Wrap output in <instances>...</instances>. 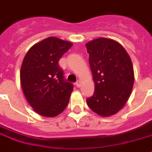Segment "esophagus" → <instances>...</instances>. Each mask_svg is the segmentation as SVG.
Masks as SVG:
<instances>
[{
	"instance_id": "obj_1",
	"label": "esophagus",
	"mask_w": 152,
	"mask_h": 152,
	"mask_svg": "<svg viewBox=\"0 0 152 152\" xmlns=\"http://www.w3.org/2000/svg\"><path fill=\"white\" fill-rule=\"evenodd\" d=\"M75 85H76V86H77V88H79V87H80L81 85V81H80V80H78V81H77V82H76V84H75Z\"/></svg>"
}]
</instances>
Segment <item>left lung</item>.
Wrapping results in <instances>:
<instances>
[{"label":"left lung","mask_w":152,"mask_h":152,"mask_svg":"<svg viewBox=\"0 0 152 152\" xmlns=\"http://www.w3.org/2000/svg\"><path fill=\"white\" fill-rule=\"evenodd\" d=\"M85 46L95 87L87 104L100 116L114 115L128 102L134 85L130 56L120 43L112 39L100 37Z\"/></svg>","instance_id":"obj_1"}]
</instances>
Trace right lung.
<instances>
[{"label": "right lung", "instance_id": "right-lung-1", "mask_svg": "<svg viewBox=\"0 0 152 152\" xmlns=\"http://www.w3.org/2000/svg\"><path fill=\"white\" fill-rule=\"evenodd\" d=\"M72 43L49 37L28 50L20 68V84L26 99L38 115L53 118L68 104L73 85L64 81L58 61Z\"/></svg>", "mask_w": 152, "mask_h": 152}]
</instances>
